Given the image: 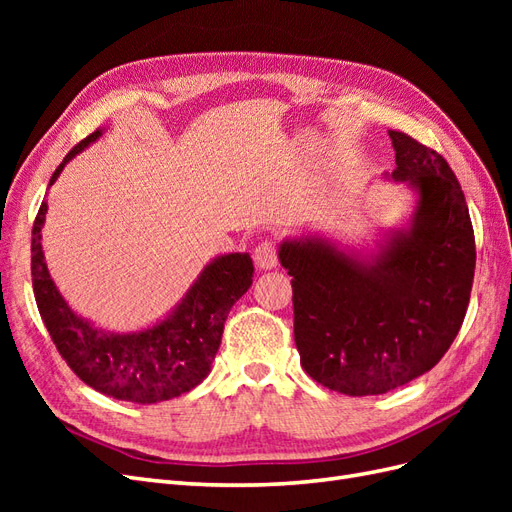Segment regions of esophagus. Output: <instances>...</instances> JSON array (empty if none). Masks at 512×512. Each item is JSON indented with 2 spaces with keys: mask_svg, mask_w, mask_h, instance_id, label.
I'll return each instance as SVG.
<instances>
[{
  "mask_svg": "<svg viewBox=\"0 0 512 512\" xmlns=\"http://www.w3.org/2000/svg\"><path fill=\"white\" fill-rule=\"evenodd\" d=\"M254 262L258 269L277 267V245L271 239L260 241L254 250Z\"/></svg>",
  "mask_w": 512,
  "mask_h": 512,
  "instance_id": "esophagus-1",
  "label": "esophagus"
}]
</instances>
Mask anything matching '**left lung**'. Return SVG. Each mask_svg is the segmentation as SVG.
I'll list each match as a JSON object with an SVG mask.
<instances>
[{"instance_id": "8db88e82", "label": "left lung", "mask_w": 512, "mask_h": 512, "mask_svg": "<svg viewBox=\"0 0 512 512\" xmlns=\"http://www.w3.org/2000/svg\"><path fill=\"white\" fill-rule=\"evenodd\" d=\"M393 179L418 192L408 232L361 262L322 239L286 241L294 344L318 384L350 397L382 395L438 365L457 337L476 267L466 196L438 151L389 130Z\"/></svg>"}]
</instances>
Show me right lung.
Here are the masks:
<instances>
[{"label": "right lung", "mask_w": 512, "mask_h": 512, "mask_svg": "<svg viewBox=\"0 0 512 512\" xmlns=\"http://www.w3.org/2000/svg\"><path fill=\"white\" fill-rule=\"evenodd\" d=\"M100 134V130L91 132L74 145L55 168L49 185ZM44 215L42 200L32 230L34 297L46 331L74 374L98 393L134 404H158L203 382L220 348L232 305L252 286L250 254H226L213 260L175 312L153 329L111 335L76 316L55 288L40 243Z\"/></svg>", "instance_id": "1"}]
</instances>
